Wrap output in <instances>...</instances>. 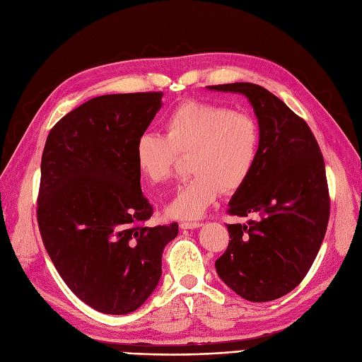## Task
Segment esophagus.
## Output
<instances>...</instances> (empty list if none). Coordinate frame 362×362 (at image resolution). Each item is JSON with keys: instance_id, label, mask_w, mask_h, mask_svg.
<instances>
[{"instance_id": "obj_1", "label": "esophagus", "mask_w": 362, "mask_h": 362, "mask_svg": "<svg viewBox=\"0 0 362 362\" xmlns=\"http://www.w3.org/2000/svg\"><path fill=\"white\" fill-rule=\"evenodd\" d=\"M199 226H203V223L197 222V221H183V222H180L182 230H195V228H199Z\"/></svg>"}]
</instances>
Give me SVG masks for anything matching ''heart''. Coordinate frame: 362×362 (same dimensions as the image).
<instances>
[{
  "label": "heart",
  "mask_w": 362,
  "mask_h": 362,
  "mask_svg": "<svg viewBox=\"0 0 362 362\" xmlns=\"http://www.w3.org/2000/svg\"><path fill=\"white\" fill-rule=\"evenodd\" d=\"M165 136L143 132L136 143V164L152 183L171 177L177 153L189 155V173L167 213L177 219H198L216 202L221 189L242 188L255 167L259 128L250 115L219 104L186 101L164 119Z\"/></svg>",
  "instance_id": "obj_1"
}]
</instances>
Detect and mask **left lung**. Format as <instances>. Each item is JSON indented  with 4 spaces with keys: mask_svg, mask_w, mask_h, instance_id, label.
Instances as JSON below:
<instances>
[{
    "mask_svg": "<svg viewBox=\"0 0 362 362\" xmlns=\"http://www.w3.org/2000/svg\"><path fill=\"white\" fill-rule=\"evenodd\" d=\"M240 93L258 119L255 167L228 203L230 245L215 262L240 297L265 303L298 286L317 255L329 219L325 164L309 125L272 92L253 83L207 86Z\"/></svg>",
    "mask_w": 362,
    "mask_h": 362,
    "instance_id": "obj_1",
    "label": "left lung"
}]
</instances>
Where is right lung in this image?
<instances>
[{
  "label": "right lung",
  "mask_w": 362,
  "mask_h": 362,
  "mask_svg": "<svg viewBox=\"0 0 362 362\" xmlns=\"http://www.w3.org/2000/svg\"><path fill=\"white\" fill-rule=\"evenodd\" d=\"M163 92L95 97L49 132L37 219L49 257L76 296L105 315L137 310L159 284L163 250L177 222L147 226L137 139Z\"/></svg>",
  "instance_id": "1"
}]
</instances>
